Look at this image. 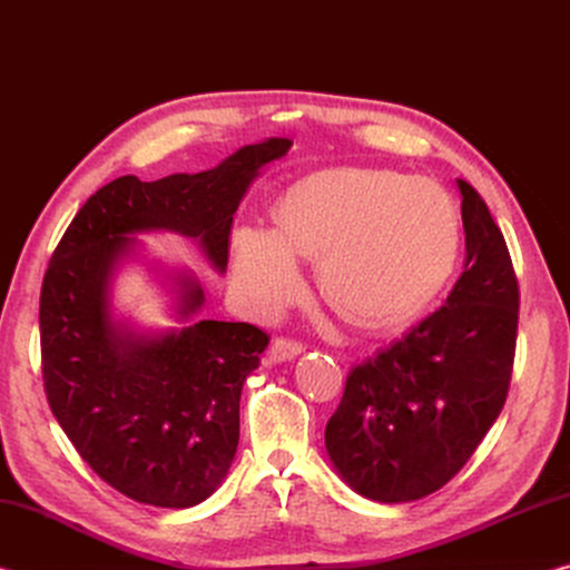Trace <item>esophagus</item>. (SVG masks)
<instances>
[{
  "label": "esophagus",
  "instance_id": "esophagus-1",
  "mask_svg": "<svg viewBox=\"0 0 570 570\" xmlns=\"http://www.w3.org/2000/svg\"><path fill=\"white\" fill-rule=\"evenodd\" d=\"M304 352V346L298 344V342H294V340H274L272 342V346H268V352H266V360L272 362V364H282V362H292V360H296L298 354Z\"/></svg>",
  "mask_w": 570,
  "mask_h": 570
}]
</instances>
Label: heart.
Here are the masks:
<instances>
[{
	"instance_id": "b5f03b06",
	"label": "heart",
	"mask_w": 570,
	"mask_h": 570,
	"mask_svg": "<svg viewBox=\"0 0 570 570\" xmlns=\"http://www.w3.org/2000/svg\"><path fill=\"white\" fill-rule=\"evenodd\" d=\"M460 214L438 180L387 168H330L296 180L276 204V230L240 226L230 278L256 314L272 316L302 288L296 258H320V288L366 332L412 322L450 282Z\"/></svg>"
}]
</instances>
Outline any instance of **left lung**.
I'll list each match as a JSON object with an SVG mask.
<instances>
[{
	"instance_id": "1",
	"label": "left lung",
	"mask_w": 570,
	"mask_h": 570,
	"mask_svg": "<svg viewBox=\"0 0 570 570\" xmlns=\"http://www.w3.org/2000/svg\"><path fill=\"white\" fill-rule=\"evenodd\" d=\"M465 272L448 304L354 366L324 445L346 485L377 503L435 493L478 450L505 404L518 332V282L505 238L458 178Z\"/></svg>"
}]
</instances>
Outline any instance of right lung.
<instances>
[{
  "instance_id": "right-lung-1",
  "label": "right lung",
  "mask_w": 570,
  "mask_h": 570,
  "mask_svg": "<svg viewBox=\"0 0 570 570\" xmlns=\"http://www.w3.org/2000/svg\"><path fill=\"white\" fill-rule=\"evenodd\" d=\"M288 148L272 138L210 170L115 178L55 248L40 296L47 400L80 458L138 503L193 508L216 493L236 458L240 390L268 344L254 324L204 320L198 276L150 262L138 236H186L226 274L236 208ZM132 261L167 288L176 327L150 331L114 308V282Z\"/></svg>"
}]
</instances>
